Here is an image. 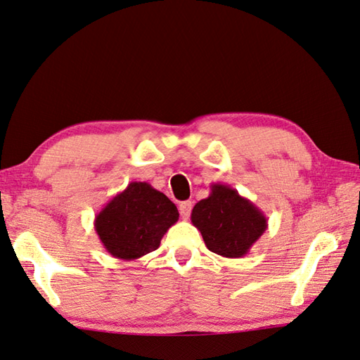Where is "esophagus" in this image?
Wrapping results in <instances>:
<instances>
[{"mask_svg": "<svg viewBox=\"0 0 360 360\" xmlns=\"http://www.w3.org/2000/svg\"><path fill=\"white\" fill-rule=\"evenodd\" d=\"M191 209H193V202H191V201H184V202H180V205H179V212H180L181 219L186 220L188 217H190V214H191Z\"/></svg>", "mask_w": 360, "mask_h": 360, "instance_id": "34e87169", "label": "esophagus"}]
</instances>
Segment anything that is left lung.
<instances>
[{"instance_id":"1","label":"left lung","mask_w":360,"mask_h":360,"mask_svg":"<svg viewBox=\"0 0 360 360\" xmlns=\"http://www.w3.org/2000/svg\"><path fill=\"white\" fill-rule=\"evenodd\" d=\"M191 223L205 247L226 258L245 257L268 228L266 217L250 199L221 184L210 185L209 198L194 205Z\"/></svg>"}]
</instances>
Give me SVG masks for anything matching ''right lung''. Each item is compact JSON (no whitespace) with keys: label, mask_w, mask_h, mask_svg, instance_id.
Segmentation results:
<instances>
[{"label":"right lung","mask_w":360,"mask_h":360,"mask_svg":"<svg viewBox=\"0 0 360 360\" xmlns=\"http://www.w3.org/2000/svg\"><path fill=\"white\" fill-rule=\"evenodd\" d=\"M176 220L179 210L166 194L132 181L98 212L94 226L111 257L131 262L156 250Z\"/></svg>","instance_id":"1"}]
</instances>
